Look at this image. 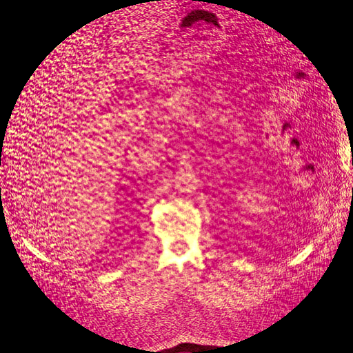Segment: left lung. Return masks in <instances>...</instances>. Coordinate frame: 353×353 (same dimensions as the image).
<instances>
[{"mask_svg":"<svg viewBox=\"0 0 353 353\" xmlns=\"http://www.w3.org/2000/svg\"><path fill=\"white\" fill-rule=\"evenodd\" d=\"M352 163H353V161H352Z\"/></svg>","mask_w":353,"mask_h":353,"instance_id":"left-lung-1","label":"left lung"}]
</instances>
